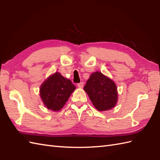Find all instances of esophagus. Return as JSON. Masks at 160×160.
Instances as JSON below:
<instances>
[{"mask_svg":"<svg viewBox=\"0 0 160 160\" xmlns=\"http://www.w3.org/2000/svg\"><path fill=\"white\" fill-rule=\"evenodd\" d=\"M78 87H80V88H82L83 86H84V83H83V82L78 83Z\"/></svg>","mask_w":160,"mask_h":160,"instance_id":"esophagus-1","label":"esophagus"}]
</instances>
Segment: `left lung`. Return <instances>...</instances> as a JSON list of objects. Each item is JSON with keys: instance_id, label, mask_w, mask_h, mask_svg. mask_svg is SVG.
Segmentation results:
<instances>
[{"instance_id": "1", "label": "left lung", "mask_w": 160, "mask_h": 160, "mask_svg": "<svg viewBox=\"0 0 160 160\" xmlns=\"http://www.w3.org/2000/svg\"><path fill=\"white\" fill-rule=\"evenodd\" d=\"M84 90L98 111L110 110L117 104L118 95L116 84L100 71L91 75Z\"/></svg>"}]
</instances>
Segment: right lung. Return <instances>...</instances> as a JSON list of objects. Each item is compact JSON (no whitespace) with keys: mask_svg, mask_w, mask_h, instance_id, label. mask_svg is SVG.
Instances as JSON below:
<instances>
[{"mask_svg":"<svg viewBox=\"0 0 160 160\" xmlns=\"http://www.w3.org/2000/svg\"><path fill=\"white\" fill-rule=\"evenodd\" d=\"M76 89L71 81L56 72L47 78L40 86V96L49 110L58 111L66 104Z\"/></svg>","mask_w":160,"mask_h":160,"instance_id":"right-lung-1","label":"right lung"}]
</instances>
